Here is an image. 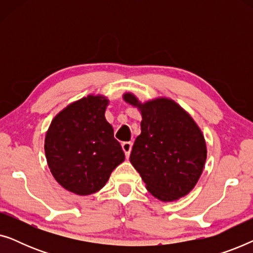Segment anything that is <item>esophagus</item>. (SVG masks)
Instances as JSON below:
<instances>
[{
	"mask_svg": "<svg viewBox=\"0 0 253 253\" xmlns=\"http://www.w3.org/2000/svg\"><path fill=\"white\" fill-rule=\"evenodd\" d=\"M122 148L124 153H126V157L127 158L130 155L131 148H132V143H130V141H124V143H122Z\"/></svg>",
	"mask_w": 253,
	"mask_h": 253,
	"instance_id": "1",
	"label": "esophagus"
}]
</instances>
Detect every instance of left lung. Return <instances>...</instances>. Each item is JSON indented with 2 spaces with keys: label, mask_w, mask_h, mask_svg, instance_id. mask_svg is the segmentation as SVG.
<instances>
[{
  "label": "left lung",
  "mask_w": 253,
  "mask_h": 253,
  "mask_svg": "<svg viewBox=\"0 0 253 253\" xmlns=\"http://www.w3.org/2000/svg\"><path fill=\"white\" fill-rule=\"evenodd\" d=\"M123 99L140 110L141 133L134 140L130 162L146 189L161 202H174L195 188L207 150L202 131L175 101L158 98L145 103L131 93Z\"/></svg>",
  "instance_id": "left-lung-1"
}]
</instances>
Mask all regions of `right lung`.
<instances>
[{
  "instance_id": "1",
  "label": "right lung",
  "mask_w": 253,
  "mask_h": 253,
  "mask_svg": "<svg viewBox=\"0 0 253 253\" xmlns=\"http://www.w3.org/2000/svg\"><path fill=\"white\" fill-rule=\"evenodd\" d=\"M108 100L87 95L51 121L44 153L54 178L68 191L87 196L102 189L112 171L126 159L113 126L106 121Z\"/></svg>"
}]
</instances>
